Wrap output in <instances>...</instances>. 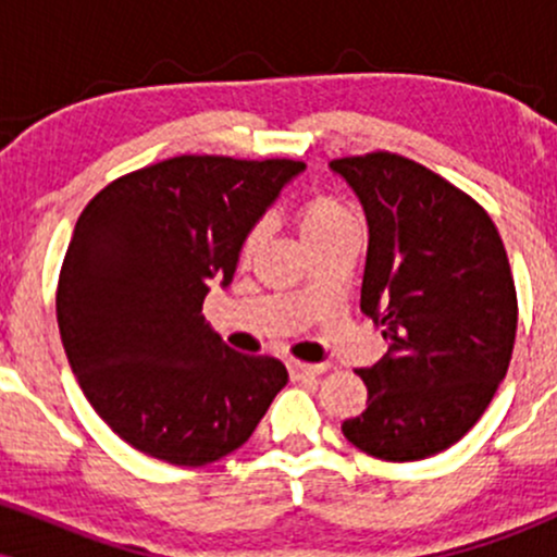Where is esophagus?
Here are the masks:
<instances>
[{"label": "esophagus", "instance_id": "esophagus-1", "mask_svg": "<svg viewBox=\"0 0 557 557\" xmlns=\"http://www.w3.org/2000/svg\"><path fill=\"white\" fill-rule=\"evenodd\" d=\"M287 372H290L293 380H306V376H319L327 372V367L322 363H304V361H287Z\"/></svg>", "mask_w": 557, "mask_h": 557}]
</instances>
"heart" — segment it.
Returning a JSON list of instances; mask_svg holds the SVG:
<instances>
[{
  "label": "heart",
  "mask_w": 557,
  "mask_h": 557,
  "mask_svg": "<svg viewBox=\"0 0 557 557\" xmlns=\"http://www.w3.org/2000/svg\"><path fill=\"white\" fill-rule=\"evenodd\" d=\"M296 225H298V233H300V238H304L306 246H311V243L327 238V235H332V233H341V230H345V227H354L356 220H354V214H350L348 209L337 201V198L317 194V196L306 198V201L298 207ZM259 240H261V227L248 230L240 240L243 257L253 253V248L259 246Z\"/></svg>",
  "instance_id": "heart-1"
}]
</instances>
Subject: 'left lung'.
<instances>
[{
    "label": "left lung",
    "instance_id": "8db88e82",
    "mask_svg": "<svg viewBox=\"0 0 557 557\" xmlns=\"http://www.w3.org/2000/svg\"><path fill=\"white\" fill-rule=\"evenodd\" d=\"M369 225L361 311L387 341L359 369L367 411L348 443L382 461H421L463 437L508 372L519 324L495 222L424 164L389 151L332 159Z\"/></svg>",
    "mask_w": 557,
    "mask_h": 557
}]
</instances>
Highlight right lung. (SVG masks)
Listing matches in <instances>:
<instances>
[{"mask_svg": "<svg viewBox=\"0 0 557 557\" xmlns=\"http://www.w3.org/2000/svg\"><path fill=\"white\" fill-rule=\"evenodd\" d=\"M293 159L183 154L112 181L86 203L57 285V324L94 411L127 445L207 466L251 437L285 367L227 348L203 322L240 240L304 170Z\"/></svg>", "mask_w": 557, "mask_h": 557, "instance_id": "obj_1", "label": "right lung"}]
</instances>
